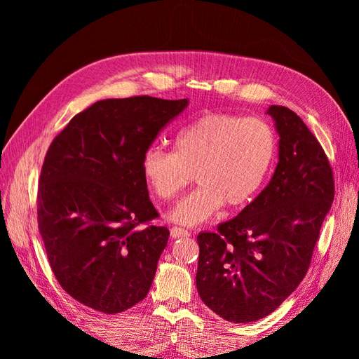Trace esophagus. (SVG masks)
<instances>
[{"instance_id": "obj_1", "label": "esophagus", "mask_w": 359, "mask_h": 359, "mask_svg": "<svg viewBox=\"0 0 359 359\" xmlns=\"http://www.w3.org/2000/svg\"><path fill=\"white\" fill-rule=\"evenodd\" d=\"M190 232L182 229V227H172L170 229V236L172 238H182V236H189Z\"/></svg>"}]
</instances>
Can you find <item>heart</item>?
<instances>
[{
    "mask_svg": "<svg viewBox=\"0 0 359 359\" xmlns=\"http://www.w3.org/2000/svg\"><path fill=\"white\" fill-rule=\"evenodd\" d=\"M277 154L274 128L264 119L208 114L182 127L173 151L151 147L142 157V173L161 201H170L191 181L199 186L181 199L170 219L198 226L224 203L240 208L252 201L268 177Z\"/></svg>",
    "mask_w": 359,
    "mask_h": 359,
    "instance_id": "obj_1",
    "label": "heart"
}]
</instances>
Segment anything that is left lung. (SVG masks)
<instances>
[{
	"mask_svg": "<svg viewBox=\"0 0 359 359\" xmlns=\"http://www.w3.org/2000/svg\"><path fill=\"white\" fill-rule=\"evenodd\" d=\"M278 163L259 196L215 232L198 235L196 286L220 318L248 323L273 313L306 277L334 177L318 139L285 106H269Z\"/></svg>",
	"mask_w": 359,
	"mask_h": 359,
	"instance_id": "left-lung-1",
	"label": "left lung"
}]
</instances>
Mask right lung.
I'll return each mask as SVG.
<instances>
[{
	"label": "right lung",
	"instance_id": "1",
	"mask_svg": "<svg viewBox=\"0 0 359 359\" xmlns=\"http://www.w3.org/2000/svg\"><path fill=\"white\" fill-rule=\"evenodd\" d=\"M187 99H106L74 115L52 140L40 173L37 220L58 283L106 314L142 301L153 285L168 227L158 217L142 157Z\"/></svg>",
	"mask_w": 359,
	"mask_h": 359
}]
</instances>
